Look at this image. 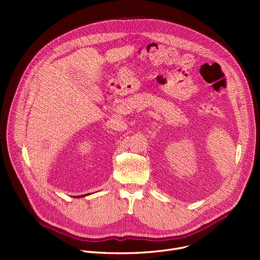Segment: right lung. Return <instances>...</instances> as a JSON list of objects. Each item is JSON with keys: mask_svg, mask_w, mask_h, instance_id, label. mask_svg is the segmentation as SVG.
I'll return each mask as SVG.
<instances>
[{"mask_svg": "<svg viewBox=\"0 0 260 260\" xmlns=\"http://www.w3.org/2000/svg\"><path fill=\"white\" fill-rule=\"evenodd\" d=\"M81 197H82V196H81Z\"/></svg>", "mask_w": 260, "mask_h": 260, "instance_id": "add662e5", "label": "right lung"}]
</instances>
